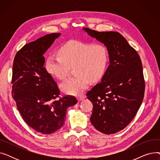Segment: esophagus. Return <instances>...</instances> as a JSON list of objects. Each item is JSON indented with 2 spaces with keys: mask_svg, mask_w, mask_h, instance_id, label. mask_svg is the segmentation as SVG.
I'll return each instance as SVG.
<instances>
[{
  "mask_svg": "<svg viewBox=\"0 0 160 160\" xmlns=\"http://www.w3.org/2000/svg\"><path fill=\"white\" fill-rule=\"evenodd\" d=\"M86 98V95H78V96H77V98L78 99V101H82V100H83V99H85Z\"/></svg>",
  "mask_w": 160,
  "mask_h": 160,
  "instance_id": "obj_1",
  "label": "esophagus"
}]
</instances>
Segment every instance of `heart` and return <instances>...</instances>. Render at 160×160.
Instances as JSON below:
<instances>
[{
	"mask_svg": "<svg viewBox=\"0 0 160 160\" xmlns=\"http://www.w3.org/2000/svg\"><path fill=\"white\" fill-rule=\"evenodd\" d=\"M59 56H49L46 60V69L54 77L63 80L69 67L74 66V77L60 84L63 93L76 95L80 93L91 82L102 78L108 62V51L103 44L71 40L63 45L58 51Z\"/></svg>",
	"mask_w": 160,
	"mask_h": 160,
	"instance_id": "1",
	"label": "heart"
}]
</instances>
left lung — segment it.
I'll return each instance as SVG.
<instances>
[{
    "label": "left lung",
    "instance_id": "left-lung-1",
    "mask_svg": "<svg viewBox=\"0 0 160 160\" xmlns=\"http://www.w3.org/2000/svg\"><path fill=\"white\" fill-rule=\"evenodd\" d=\"M83 30L106 47L110 60L101 82L86 95L93 105L90 121L99 132L115 133L130 124L143 100L140 57L119 32Z\"/></svg>",
    "mask_w": 160,
    "mask_h": 160
}]
</instances>
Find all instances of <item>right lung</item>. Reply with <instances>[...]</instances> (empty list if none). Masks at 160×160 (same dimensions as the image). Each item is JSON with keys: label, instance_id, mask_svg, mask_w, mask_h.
I'll return each mask as SVG.
<instances>
[{"label": "right lung", "instance_id": "right-lung-1", "mask_svg": "<svg viewBox=\"0 0 160 160\" xmlns=\"http://www.w3.org/2000/svg\"><path fill=\"white\" fill-rule=\"evenodd\" d=\"M60 33H52L25 45L13 65L12 95L22 119L36 132L51 134L65 123L67 108L75 105L74 97L60 95L57 83L45 67L43 54Z\"/></svg>", "mask_w": 160, "mask_h": 160}]
</instances>
